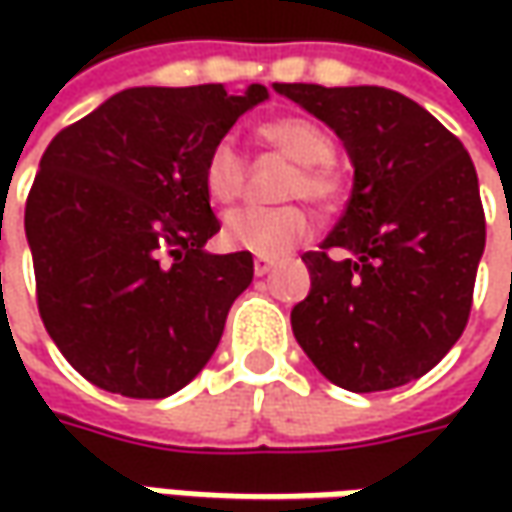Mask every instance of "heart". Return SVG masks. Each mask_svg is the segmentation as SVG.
Returning <instances> with one entry per match:
<instances>
[{"instance_id":"1","label":"heart","mask_w":512,"mask_h":512,"mask_svg":"<svg viewBox=\"0 0 512 512\" xmlns=\"http://www.w3.org/2000/svg\"><path fill=\"white\" fill-rule=\"evenodd\" d=\"M305 173L310 182V196L316 202H336L344 196L347 187L344 159L325 130H313V148L307 153Z\"/></svg>"}]
</instances>
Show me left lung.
Listing matches in <instances>:
<instances>
[{
  "label": "left lung",
  "mask_w": 512,
  "mask_h": 512,
  "mask_svg": "<svg viewBox=\"0 0 512 512\" xmlns=\"http://www.w3.org/2000/svg\"><path fill=\"white\" fill-rule=\"evenodd\" d=\"M245 110L222 85L130 88L45 150L25 205L39 316L90 384L168 399L210 362L253 282L247 250L207 247V170Z\"/></svg>",
  "instance_id": "left-lung-1"
}]
</instances>
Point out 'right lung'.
Here are the masks:
<instances>
[{
    "mask_svg": "<svg viewBox=\"0 0 512 512\" xmlns=\"http://www.w3.org/2000/svg\"><path fill=\"white\" fill-rule=\"evenodd\" d=\"M353 162L342 219L310 250V293L290 325L319 373L353 393L422 379L459 342L484 210L462 142L402 93L302 88Z\"/></svg>",
    "mask_w": 512,
    "mask_h": 512,
    "instance_id": "1",
    "label": "right lung"
}]
</instances>
